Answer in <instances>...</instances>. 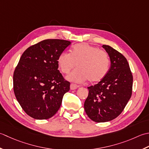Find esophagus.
I'll return each mask as SVG.
<instances>
[{
    "mask_svg": "<svg viewBox=\"0 0 149 149\" xmlns=\"http://www.w3.org/2000/svg\"><path fill=\"white\" fill-rule=\"evenodd\" d=\"M78 87H79V86H78V85L74 84H71L70 85V89H71V90H75V89H77Z\"/></svg>",
    "mask_w": 149,
    "mask_h": 149,
    "instance_id": "obj_1",
    "label": "esophagus"
}]
</instances>
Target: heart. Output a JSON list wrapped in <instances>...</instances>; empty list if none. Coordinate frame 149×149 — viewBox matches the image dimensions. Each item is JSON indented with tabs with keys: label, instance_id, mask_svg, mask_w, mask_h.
<instances>
[{
	"label": "heart",
	"instance_id": "obj_1",
	"mask_svg": "<svg viewBox=\"0 0 149 149\" xmlns=\"http://www.w3.org/2000/svg\"><path fill=\"white\" fill-rule=\"evenodd\" d=\"M57 64L63 73L72 71L67 80L74 82H84L89 79L91 82H97L104 78L109 68V58L105 51L86 43L74 45L70 53L62 52L57 58Z\"/></svg>",
	"mask_w": 149,
	"mask_h": 149
}]
</instances>
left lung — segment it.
I'll use <instances>...</instances> for the list:
<instances>
[{
  "mask_svg": "<svg viewBox=\"0 0 149 149\" xmlns=\"http://www.w3.org/2000/svg\"><path fill=\"white\" fill-rule=\"evenodd\" d=\"M109 54L111 68L104 78L88 87L85 111L95 122H107L121 113L132 95L133 78L125 57L108 45H103Z\"/></svg>",
  "mask_w": 149,
  "mask_h": 149,
  "instance_id": "1",
  "label": "left lung"
}]
</instances>
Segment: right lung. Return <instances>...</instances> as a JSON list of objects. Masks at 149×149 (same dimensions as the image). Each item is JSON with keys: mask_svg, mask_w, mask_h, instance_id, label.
Returning a JSON list of instances; mask_svg holds the SVG:
<instances>
[{"mask_svg": "<svg viewBox=\"0 0 149 149\" xmlns=\"http://www.w3.org/2000/svg\"><path fill=\"white\" fill-rule=\"evenodd\" d=\"M71 43L44 40L28 47L20 57L13 74V90L21 107L34 119L53 116L70 89V83L58 70L56 60Z\"/></svg>", "mask_w": 149, "mask_h": 149, "instance_id": "1", "label": "right lung"}]
</instances>
